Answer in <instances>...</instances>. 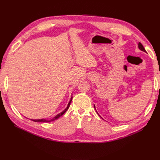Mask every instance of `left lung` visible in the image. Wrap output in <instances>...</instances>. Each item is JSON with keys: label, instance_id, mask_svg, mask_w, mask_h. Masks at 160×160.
<instances>
[{"label": "left lung", "instance_id": "8db88e82", "mask_svg": "<svg viewBox=\"0 0 160 160\" xmlns=\"http://www.w3.org/2000/svg\"><path fill=\"white\" fill-rule=\"evenodd\" d=\"M138 47H139V49H140L141 51H142V52H146L145 49H144V47H143V45H142L140 42H139V43H138ZM94 108H96V107H95V105H94Z\"/></svg>", "mask_w": 160, "mask_h": 160}]
</instances>
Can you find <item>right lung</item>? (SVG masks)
Wrapping results in <instances>:
<instances>
[{
	"instance_id": "right-lung-1",
	"label": "right lung",
	"mask_w": 160,
	"mask_h": 160,
	"mask_svg": "<svg viewBox=\"0 0 160 160\" xmlns=\"http://www.w3.org/2000/svg\"><path fill=\"white\" fill-rule=\"evenodd\" d=\"M72 98H73V97L71 96V100H70V101L69 102V103H68V105H67V108H65V109H64L63 111L61 112V113H58V115H56L55 117L53 118L52 119H51V120H46V119H39V120H32V121H33V122H52V121H54V120H57L58 118H59L60 116H62V115L67 111L68 108H69V106H70V104H71V100H72Z\"/></svg>"
}]
</instances>
